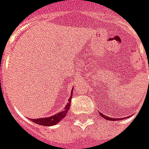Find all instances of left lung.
I'll return each instance as SVG.
<instances>
[{
    "instance_id": "obj_1",
    "label": "left lung",
    "mask_w": 149,
    "mask_h": 149,
    "mask_svg": "<svg viewBox=\"0 0 149 149\" xmlns=\"http://www.w3.org/2000/svg\"><path fill=\"white\" fill-rule=\"evenodd\" d=\"M99 115H100L102 117H103L104 119H106V120H123L124 118H111V116H105V115H103L102 113H100L99 112Z\"/></svg>"
}]
</instances>
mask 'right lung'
<instances>
[{
	"label": "right lung",
	"instance_id": "right-lung-1",
	"mask_svg": "<svg viewBox=\"0 0 149 149\" xmlns=\"http://www.w3.org/2000/svg\"><path fill=\"white\" fill-rule=\"evenodd\" d=\"M73 89L71 90V93H70V97L68 100V102L66 106L64 107V110L60 111L56 114L53 115L52 116H48V117H45V118H38V119H31V120L34 123L38 124V125H44V126H52V125H55L57 123H59L61 120L65 117V116L67 114L68 110L70 109V102H71V97H72Z\"/></svg>",
	"mask_w": 149,
	"mask_h": 149
}]
</instances>
